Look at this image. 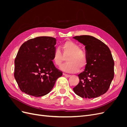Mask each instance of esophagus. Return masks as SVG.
I'll use <instances>...</instances> for the list:
<instances>
[{
  "instance_id": "34e87169",
  "label": "esophagus",
  "mask_w": 127,
  "mask_h": 127,
  "mask_svg": "<svg viewBox=\"0 0 127 127\" xmlns=\"http://www.w3.org/2000/svg\"><path fill=\"white\" fill-rule=\"evenodd\" d=\"M64 75L65 77H70L71 76V75H68V74H64Z\"/></svg>"
}]
</instances>
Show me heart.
Listing matches in <instances>:
<instances>
[{"instance_id": "b5f03b06", "label": "heart", "mask_w": 127, "mask_h": 127, "mask_svg": "<svg viewBox=\"0 0 127 127\" xmlns=\"http://www.w3.org/2000/svg\"><path fill=\"white\" fill-rule=\"evenodd\" d=\"M61 51L57 49L53 53L52 61L56 66L59 67L67 58V63L61 66V69L67 72H76L79 68L83 70L87 66L86 54L79 45L72 41H67L61 45Z\"/></svg>"}]
</instances>
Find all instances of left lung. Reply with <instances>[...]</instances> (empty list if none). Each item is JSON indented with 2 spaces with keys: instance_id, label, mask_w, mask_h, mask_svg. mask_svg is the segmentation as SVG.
<instances>
[{
  "instance_id": "8db88e82",
  "label": "left lung",
  "mask_w": 127,
  "mask_h": 127,
  "mask_svg": "<svg viewBox=\"0 0 127 127\" xmlns=\"http://www.w3.org/2000/svg\"><path fill=\"white\" fill-rule=\"evenodd\" d=\"M85 45L87 64L78 75L79 82L74 88L83 98L99 96L108 91L114 78V63L110 49L103 42L90 35L74 37Z\"/></svg>"
}]
</instances>
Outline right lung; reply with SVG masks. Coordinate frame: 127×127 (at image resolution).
<instances>
[{
    "label": "right lung",
    "instance_id": "1",
    "mask_svg": "<svg viewBox=\"0 0 127 127\" xmlns=\"http://www.w3.org/2000/svg\"><path fill=\"white\" fill-rule=\"evenodd\" d=\"M56 39L39 36L25 42L15 59L14 77L20 89L40 97L48 94L63 72L53 64Z\"/></svg>",
    "mask_w": 127,
    "mask_h": 127
}]
</instances>
